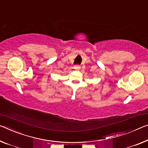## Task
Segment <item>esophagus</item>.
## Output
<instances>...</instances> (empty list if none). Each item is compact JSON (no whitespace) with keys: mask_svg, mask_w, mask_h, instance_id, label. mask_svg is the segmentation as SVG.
Returning <instances> with one entry per match:
<instances>
[{"mask_svg":"<svg viewBox=\"0 0 148 148\" xmlns=\"http://www.w3.org/2000/svg\"><path fill=\"white\" fill-rule=\"evenodd\" d=\"M75 69H79L81 68V67H80V65H75Z\"/></svg>","mask_w":148,"mask_h":148,"instance_id":"esophagus-1","label":"esophagus"}]
</instances>
